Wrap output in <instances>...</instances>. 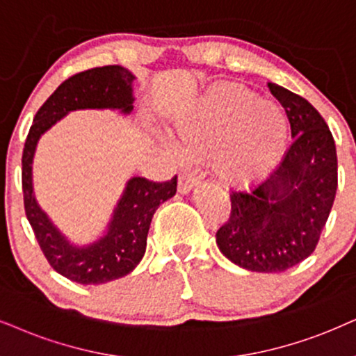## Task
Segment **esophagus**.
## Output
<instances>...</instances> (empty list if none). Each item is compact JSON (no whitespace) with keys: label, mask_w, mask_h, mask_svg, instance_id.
<instances>
[{"label":"esophagus","mask_w":356,"mask_h":356,"mask_svg":"<svg viewBox=\"0 0 356 356\" xmlns=\"http://www.w3.org/2000/svg\"><path fill=\"white\" fill-rule=\"evenodd\" d=\"M199 184L195 177L191 174H179V192L181 193H188L193 187Z\"/></svg>","instance_id":"1"}]
</instances>
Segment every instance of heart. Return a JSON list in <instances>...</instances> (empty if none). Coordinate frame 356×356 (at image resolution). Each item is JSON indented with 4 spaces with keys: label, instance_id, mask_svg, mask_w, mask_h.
I'll return each instance as SVG.
<instances>
[{
    "label": "heart",
    "instance_id": "obj_1",
    "mask_svg": "<svg viewBox=\"0 0 356 356\" xmlns=\"http://www.w3.org/2000/svg\"><path fill=\"white\" fill-rule=\"evenodd\" d=\"M172 141L187 159L210 154V169L225 186H246L268 174L289 139L286 111L238 85L209 90L172 120Z\"/></svg>",
    "mask_w": 356,
    "mask_h": 356
}]
</instances>
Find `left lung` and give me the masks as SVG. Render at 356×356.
Masks as SVG:
<instances>
[{"label": "left lung", "instance_id": "1", "mask_svg": "<svg viewBox=\"0 0 356 356\" xmlns=\"http://www.w3.org/2000/svg\"><path fill=\"white\" fill-rule=\"evenodd\" d=\"M292 145L264 181L233 191L232 213L217 245L232 263L256 273H281L309 258L337 192V151L330 129L305 98L276 83Z\"/></svg>", "mask_w": 356, "mask_h": 356}]
</instances>
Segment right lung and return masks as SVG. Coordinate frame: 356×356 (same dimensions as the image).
Masks as SVG:
<instances>
[{
    "label": "right lung",
    "instance_id": "1",
    "mask_svg": "<svg viewBox=\"0 0 356 356\" xmlns=\"http://www.w3.org/2000/svg\"><path fill=\"white\" fill-rule=\"evenodd\" d=\"M134 80L131 72L121 65L97 67L67 79L35 113L22 151L26 217L51 266L79 284H105L138 266L146 251L152 215L163 202L175 195L177 175L161 184L145 177H129L102 235L87 245H77L58 230L38 204L33 181L35 147L42 134L70 111L116 110L121 115L131 113Z\"/></svg>",
    "mask_w": 356,
    "mask_h": 356
}]
</instances>
